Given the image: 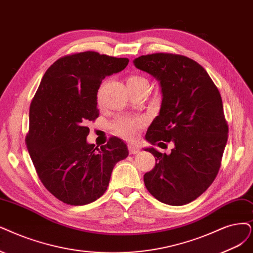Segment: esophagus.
Returning <instances> with one entry per match:
<instances>
[{"label": "esophagus", "instance_id": "obj_1", "mask_svg": "<svg viewBox=\"0 0 253 253\" xmlns=\"http://www.w3.org/2000/svg\"><path fill=\"white\" fill-rule=\"evenodd\" d=\"M128 150L130 154H136L139 152V149L133 145H128Z\"/></svg>", "mask_w": 253, "mask_h": 253}]
</instances>
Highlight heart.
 Masks as SVG:
<instances>
[{
  "label": "heart",
  "mask_w": 253,
  "mask_h": 253,
  "mask_svg": "<svg viewBox=\"0 0 253 253\" xmlns=\"http://www.w3.org/2000/svg\"><path fill=\"white\" fill-rule=\"evenodd\" d=\"M127 86L129 90L149 87V81L142 75H131L127 79ZM144 125V121L138 118L120 117L110 124V127L118 136L132 141L141 131Z\"/></svg>",
  "instance_id": "b5f03b06"
}]
</instances>
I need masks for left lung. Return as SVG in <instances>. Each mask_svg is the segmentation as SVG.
<instances>
[{"mask_svg":"<svg viewBox=\"0 0 253 253\" xmlns=\"http://www.w3.org/2000/svg\"><path fill=\"white\" fill-rule=\"evenodd\" d=\"M160 81L163 101L146 139L174 144L170 154L154 148L155 167L144 175L147 190L169 205H184L209 189L219 172L228 137L219 89L208 72L182 55L155 53L133 60Z\"/></svg>","mask_w":253,"mask_h":253,"instance_id":"obj_1","label":"left lung"}]
</instances>
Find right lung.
Segmentation results:
<instances>
[{
	"label": "right lung",
	"mask_w": 253,
	"mask_h": 253,
	"mask_svg": "<svg viewBox=\"0 0 253 253\" xmlns=\"http://www.w3.org/2000/svg\"><path fill=\"white\" fill-rule=\"evenodd\" d=\"M128 58L97 52L63 56L46 70L29 111L26 145L41 181L58 200L85 205L105 193L116 164L129 154L122 139L88 144L89 121L99 117L97 93Z\"/></svg>",
	"instance_id": "right-lung-1"
}]
</instances>
